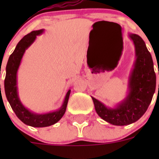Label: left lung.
I'll return each instance as SVG.
<instances>
[{
    "label": "left lung",
    "mask_w": 159,
    "mask_h": 159,
    "mask_svg": "<svg viewBox=\"0 0 159 159\" xmlns=\"http://www.w3.org/2000/svg\"><path fill=\"white\" fill-rule=\"evenodd\" d=\"M136 50L134 68L130 80V93L116 109H110L92 97L95 111L103 120L116 126L133 123L147 111L156 87V75L152 57L145 42L136 34H130ZM159 74V73H158Z\"/></svg>",
    "instance_id": "left-lung-1"
}]
</instances>
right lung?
<instances>
[{
  "label": "right lung",
  "instance_id": "obj_1",
  "mask_svg": "<svg viewBox=\"0 0 159 159\" xmlns=\"http://www.w3.org/2000/svg\"><path fill=\"white\" fill-rule=\"evenodd\" d=\"M43 32V29L32 31L24 36L17 43L13 52L8 58L6 66V75L5 79V91L6 98L16 116L24 123L34 127H48L60 120L65 113L71 90L67 92L64 104L60 110L44 115H36L27 110L19 100L16 89V71L23 57L25 49L28 48L36 39V36Z\"/></svg>",
  "mask_w": 159,
  "mask_h": 159
}]
</instances>
